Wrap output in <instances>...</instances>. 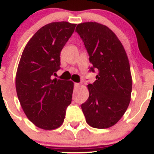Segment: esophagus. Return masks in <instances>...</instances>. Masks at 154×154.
<instances>
[{
  "mask_svg": "<svg viewBox=\"0 0 154 154\" xmlns=\"http://www.w3.org/2000/svg\"><path fill=\"white\" fill-rule=\"evenodd\" d=\"M79 86H80V84H79V83H74V87H76V88H78Z\"/></svg>",
  "mask_w": 154,
  "mask_h": 154,
  "instance_id": "obj_1",
  "label": "esophagus"
}]
</instances>
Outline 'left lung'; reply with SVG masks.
Listing matches in <instances>:
<instances>
[{
    "label": "left lung",
    "mask_w": 154,
    "mask_h": 154,
    "mask_svg": "<svg viewBox=\"0 0 154 154\" xmlns=\"http://www.w3.org/2000/svg\"><path fill=\"white\" fill-rule=\"evenodd\" d=\"M91 64L98 70L96 80L88 84L89 97L81 105L86 121L94 128L112 127L122 118L130 102L132 76L124 46L108 27L97 22L77 24Z\"/></svg>",
    "instance_id": "obj_1"
}]
</instances>
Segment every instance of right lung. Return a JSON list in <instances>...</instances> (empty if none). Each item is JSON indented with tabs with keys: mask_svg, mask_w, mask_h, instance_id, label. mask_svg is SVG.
<instances>
[{
	"mask_svg": "<svg viewBox=\"0 0 154 154\" xmlns=\"http://www.w3.org/2000/svg\"><path fill=\"white\" fill-rule=\"evenodd\" d=\"M77 24L58 21L40 28L26 45L15 77L17 95L28 119L38 128L63 125L74 83L52 79L60 68V52Z\"/></svg>",
	"mask_w": 154,
	"mask_h": 154,
	"instance_id": "1",
	"label": "right lung"
}]
</instances>
